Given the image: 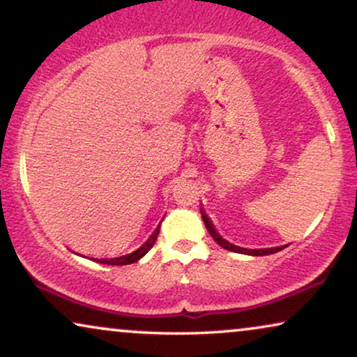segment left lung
<instances>
[{
    "label": "left lung",
    "mask_w": 357,
    "mask_h": 357,
    "mask_svg": "<svg viewBox=\"0 0 357 357\" xmlns=\"http://www.w3.org/2000/svg\"><path fill=\"white\" fill-rule=\"evenodd\" d=\"M199 211H202V218L204 221V226H206L208 232L211 234V237L216 241L219 245L222 248H226V250H231V252H236V253H243V255H252V257H263V255H271V253H276L282 250L284 247H273V248H257V250H250V248H242V247H237V245H232V243H229L226 238H222L219 236V232L214 229L211 219L206 216V213H204L203 208H199Z\"/></svg>",
    "instance_id": "1"
}]
</instances>
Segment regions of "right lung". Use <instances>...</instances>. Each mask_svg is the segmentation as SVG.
Masks as SVG:
<instances>
[{
    "label": "right lung",
    "mask_w": 357,
    "mask_h": 357,
    "mask_svg": "<svg viewBox=\"0 0 357 357\" xmlns=\"http://www.w3.org/2000/svg\"><path fill=\"white\" fill-rule=\"evenodd\" d=\"M159 229H160V224L158 227H155V231L151 234V237L146 241L143 245H141L138 250H135L133 253H128V255H123V257H116V258H94V261L97 263H104V265H130V263H135L138 261L139 258H143L146 253H148L151 248H153L155 238L159 236ZM92 260V258H91Z\"/></svg>",
    "instance_id": "right-lung-1"
}]
</instances>
